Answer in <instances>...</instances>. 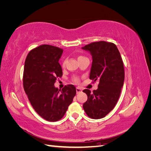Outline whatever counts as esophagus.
<instances>
[{
    "mask_svg": "<svg viewBox=\"0 0 151 151\" xmlns=\"http://www.w3.org/2000/svg\"><path fill=\"white\" fill-rule=\"evenodd\" d=\"M76 92H77V94L79 93H81L82 92L81 88H80L79 87H77V88H76Z\"/></svg>",
    "mask_w": 151,
    "mask_h": 151,
    "instance_id": "obj_1",
    "label": "esophagus"
}]
</instances>
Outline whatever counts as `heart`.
Masks as SVG:
<instances>
[{
    "label": "heart",
    "instance_id": "obj_1",
    "mask_svg": "<svg viewBox=\"0 0 151 151\" xmlns=\"http://www.w3.org/2000/svg\"><path fill=\"white\" fill-rule=\"evenodd\" d=\"M82 57H83V56H79V57H78V58H82ZM65 63H66V60H65V59H63V60H62V62H61V66H62V67H63V68L65 67ZM72 80H73V81H74V83H79V77H77V76H74V77H73Z\"/></svg>",
    "mask_w": 151,
    "mask_h": 151
}]
</instances>
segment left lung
Segmentation results:
<instances>
[{
  "instance_id": "obj_1",
  "label": "left lung",
  "mask_w": 151,
  "mask_h": 151,
  "mask_svg": "<svg viewBox=\"0 0 151 151\" xmlns=\"http://www.w3.org/2000/svg\"><path fill=\"white\" fill-rule=\"evenodd\" d=\"M82 48L89 51L93 57L89 79L99 81L98 89L93 93L83 90L88 96L83 108L89 118L100 119L112 110L119 99L125 79L123 62L113 43L100 41Z\"/></svg>"
}]
</instances>
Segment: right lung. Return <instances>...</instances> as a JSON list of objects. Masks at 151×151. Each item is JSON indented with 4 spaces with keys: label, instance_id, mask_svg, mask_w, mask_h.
<instances>
[{
    "label": "right lung",
    "instance_id": "right-lung-1",
    "mask_svg": "<svg viewBox=\"0 0 151 151\" xmlns=\"http://www.w3.org/2000/svg\"><path fill=\"white\" fill-rule=\"evenodd\" d=\"M63 50L49 45L32 49L26 57L23 72V87L36 112L45 120L57 122L64 116L76 94L72 84L62 91L54 86L62 76L58 63Z\"/></svg>",
    "mask_w": 151,
    "mask_h": 151
}]
</instances>
